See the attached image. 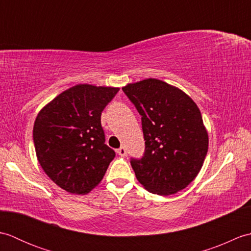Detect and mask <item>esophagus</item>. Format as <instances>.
Segmentation results:
<instances>
[{"mask_svg":"<svg viewBox=\"0 0 251 251\" xmlns=\"http://www.w3.org/2000/svg\"><path fill=\"white\" fill-rule=\"evenodd\" d=\"M116 153L119 154V155H121V156H126V149L124 147H121L120 149H117Z\"/></svg>","mask_w":251,"mask_h":251,"instance_id":"obj_1","label":"esophagus"}]
</instances>
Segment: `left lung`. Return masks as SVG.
<instances>
[{"label": "left lung", "instance_id": "left-lung-1", "mask_svg": "<svg viewBox=\"0 0 251 251\" xmlns=\"http://www.w3.org/2000/svg\"><path fill=\"white\" fill-rule=\"evenodd\" d=\"M141 115L145 153L130 158L138 181L158 195L186 188L208 151V135L200 109L182 90L155 78L123 87Z\"/></svg>", "mask_w": 251, "mask_h": 251}]
</instances>
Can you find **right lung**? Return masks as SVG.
Listing matches in <instances>:
<instances>
[{
    "label": "right lung",
    "mask_w": 251,
    "mask_h": 251,
    "mask_svg": "<svg viewBox=\"0 0 251 251\" xmlns=\"http://www.w3.org/2000/svg\"><path fill=\"white\" fill-rule=\"evenodd\" d=\"M120 88L79 84L44 106L36 116L33 142L46 175L61 189L85 194L115 157L105 145L101 113Z\"/></svg>",
    "instance_id": "1"
}]
</instances>
